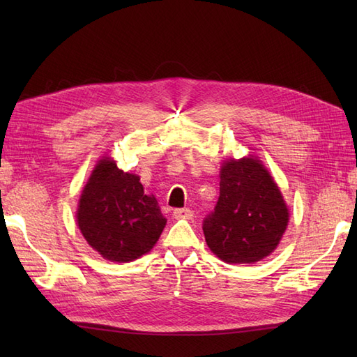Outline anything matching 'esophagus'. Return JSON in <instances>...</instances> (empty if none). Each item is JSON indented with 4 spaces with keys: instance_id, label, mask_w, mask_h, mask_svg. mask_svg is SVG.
Wrapping results in <instances>:
<instances>
[{
    "instance_id": "obj_1",
    "label": "esophagus",
    "mask_w": 357,
    "mask_h": 357,
    "mask_svg": "<svg viewBox=\"0 0 357 357\" xmlns=\"http://www.w3.org/2000/svg\"><path fill=\"white\" fill-rule=\"evenodd\" d=\"M172 213H174V218L176 219H186V220H189V219H192V215H193L190 208H176Z\"/></svg>"
}]
</instances>
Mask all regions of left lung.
I'll return each instance as SVG.
<instances>
[{
  "instance_id": "left-lung-1",
  "label": "left lung",
  "mask_w": 357,
  "mask_h": 357,
  "mask_svg": "<svg viewBox=\"0 0 357 357\" xmlns=\"http://www.w3.org/2000/svg\"><path fill=\"white\" fill-rule=\"evenodd\" d=\"M289 211L273 177L257 159L225 162L220 197L202 222L210 250L228 264H253L278 245Z\"/></svg>"
}]
</instances>
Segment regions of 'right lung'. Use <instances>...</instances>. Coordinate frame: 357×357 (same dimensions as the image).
I'll return each instance as SVG.
<instances>
[{"label":"right lung","mask_w":357,"mask_h":357,"mask_svg":"<svg viewBox=\"0 0 357 357\" xmlns=\"http://www.w3.org/2000/svg\"><path fill=\"white\" fill-rule=\"evenodd\" d=\"M79 228L102 257L131 262L150 252L167 219L155 197L144 195L139 177L101 159L84 186L77 210Z\"/></svg>","instance_id":"right-lung-1"}]
</instances>
